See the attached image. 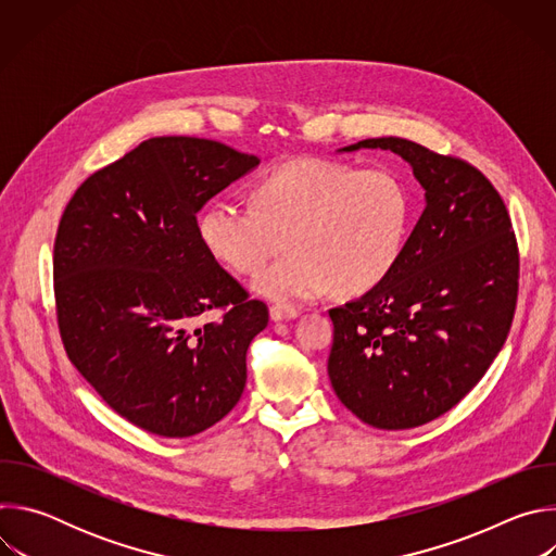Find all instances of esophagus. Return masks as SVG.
Wrapping results in <instances>:
<instances>
[{
    "label": "esophagus",
    "instance_id": "34e87169",
    "mask_svg": "<svg viewBox=\"0 0 556 556\" xmlns=\"http://www.w3.org/2000/svg\"><path fill=\"white\" fill-rule=\"evenodd\" d=\"M299 316V309L290 307V305H273L270 307V319L277 324V321H292Z\"/></svg>",
    "mask_w": 556,
    "mask_h": 556
}]
</instances>
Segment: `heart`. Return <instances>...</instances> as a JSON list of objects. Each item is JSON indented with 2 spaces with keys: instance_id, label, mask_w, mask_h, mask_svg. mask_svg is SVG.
I'll return each mask as SVG.
<instances>
[{
  "instance_id": "1",
  "label": "heart",
  "mask_w": 556,
  "mask_h": 556,
  "mask_svg": "<svg viewBox=\"0 0 556 556\" xmlns=\"http://www.w3.org/2000/svg\"><path fill=\"white\" fill-rule=\"evenodd\" d=\"M412 215V193L399 174L299 157L262 180L257 204H208L198 230L204 249L242 275L264 266L288 237L292 253L251 286L260 296L296 303L382 283L403 257Z\"/></svg>"
}]
</instances>
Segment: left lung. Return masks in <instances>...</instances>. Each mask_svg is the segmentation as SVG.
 I'll list each match as a JSON object with an SVG mask.
<instances>
[{"mask_svg": "<svg viewBox=\"0 0 556 556\" xmlns=\"http://www.w3.org/2000/svg\"><path fill=\"white\" fill-rule=\"evenodd\" d=\"M358 149L393 151L409 163L425 211L391 275L330 309L328 374L339 401L365 425L414 429L455 407L504 348L519 253L504 200L482 172L395 136L339 151Z\"/></svg>", "mask_w": 556, "mask_h": 556, "instance_id": "left-lung-1", "label": "left lung"}]
</instances>
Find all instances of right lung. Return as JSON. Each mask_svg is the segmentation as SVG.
<instances>
[{"mask_svg":"<svg viewBox=\"0 0 556 556\" xmlns=\"http://www.w3.org/2000/svg\"><path fill=\"white\" fill-rule=\"evenodd\" d=\"M255 167L257 155L215 140L149 138L63 211L54 296L67 358L149 433H202L242 399L247 350L268 307L204 249L195 213ZM217 306L223 319L198 327Z\"/></svg>","mask_w":556,"mask_h":556,"instance_id":"right-lung-1","label":"right lung"}]
</instances>
